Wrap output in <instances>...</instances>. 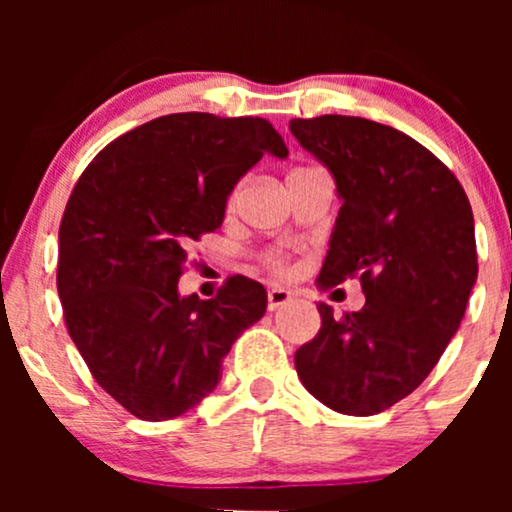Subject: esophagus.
Wrapping results in <instances>:
<instances>
[{
  "label": "esophagus",
  "instance_id": "34e87169",
  "mask_svg": "<svg viewBox=\"0 0 512 512\" xmlns=\"http://www.w3.org/2000/svg\"><path fill=\"white\" fill-rule=\"evenodd\" d=\"M291 301V293L286 289H269L267 293V308L269 310H279L281 305H286Z\"/></svg>",
  "mask_w": 512,
  "mask_h": 512
}]
</instances>
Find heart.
I'll list each match as a JSON object with an SVG mask.
<instances>
[{
	"label": "heart",
	"mask_w": 512,
	"mask_h": 512,
	"mask_svg": "<svg viewBox=\"0 0 512 512\" xmlns=\"http://www.w3.org/2000/svg\"><path fill=\"white\" fill-rule=\"evenodd\" d=\"M267 264L274 269V272H279V274L286 272V262L281 255H267Z\"/></svg>",
	"instance_id": "heart-1"
}]
</instances>
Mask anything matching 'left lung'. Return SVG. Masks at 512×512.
I'll list each match as a JSON object with an SVG mask.
<instances>
[{
    "mask_svg": "<svg viewBox=\"0 0 512 512\" xmlns=\"http://www.w3.org/2000/svg\"><path fill=\"white\" fill-rule=\"evenodd\" d=\"M291 134L332 173L342 199L322 289L361 276L366 305L334 317L296 351L298 378L339 414L370 416L428 378L477 284L474 216L431 151L366 117L291 120Z\"/></svg>",
    "mask_w": 512,
    "mask_h": 512,
    "instance_id": "left-lung-1",
    "label": "left lung"
}]
</instances>
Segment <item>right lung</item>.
<instances>
[{
	"label": "right lung",
	"instance_id": "obj_1",
	"mask_svg": "<svg viewBox=\"0 0 512 512\" xmlns=\"http://www.w3.org/2000/svg\"><path fill=\"white\" fill-rule=\"evenodd\" d=\"M264 154L289 149L262 117L173 113L117 137L74 185L57 262L64 322L96 383L137 419H175L214 392L223 356L267 310L248 276L211 301L178 291L192 243L221 226Z\"/></svg>",
	"mask_w": 512,
	"mask_h": 512
}]
</instances>
